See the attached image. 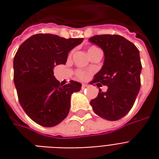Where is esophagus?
I'll list each match as a JSON object with an SVG mask.
<instances>
[{
  "label": "esophagus",
  "instance_id": "34e87169",
  "mask_svg": "<svg viewBox=\"0 0 159 159\" xmlns=\"http://www.w3.org/2000/svg\"><path fill=\"white\" fill-rule=\"evenodd\" d=\"M86 87H88V85H87V84H85V83H83V85H82V88H83V89L86 88Z\"/></svg>",
  "mask_w": 159,
  "mask_h": 159
}]
</instances>
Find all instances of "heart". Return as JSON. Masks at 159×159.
I'll list each match as a JSON object with an SVG mask.
<instances>
[{"mask_svg":"<svg viewBox=\"0 0 159 159\" xmlns=\"http://www.w3.org/2000/svg\"><path fill=\"white\" fill-rule=\"evenodd\" d=\"M94 48H97L92 47V48H90L89 49V51H90V50H93V49ZM86 75H87L86 71L82 70H78L76 71V76H77V77L80 78V79H84V78L86 77Z\"/></svg>","mask_w":159,"mask_h":159,"instance_id":"b5f03b06","label":"heart"}]
</instances>
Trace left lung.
Returning <instances> with one entry per match:
<instances>
[{"mask_svg":"<svg viewBox=\"0 0 159 159\" xmlns=\"http://www.w3.org/2000/svg\"><path fill=\"white\" fill-rule=\"evenodd\" d=\"M89 42L99 46L105 54L102 68L90 83L98 86L100 83L108 88L107 92L99 90L90 105L98 116L116 121L131 110L140 91V52L134 44L119 35H98L90 37Z\"/></svg>","mask_w":159,"mask_h":159,"instance_id":"left-lung-1","label":"left lung"}]
</instances>
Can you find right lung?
Returning <instances> with one entry per match:
<instances>
[{
  "mask_svg": "<svg viewBox=\"0 0 159 159\" xmlns=\"http://www.w3.org/2000/svg\"><path fill=\"white\" fill-rule=\"evenodd\" d=\"M83 38L66 39L52 34H36L25 41L13 59V81L21 107L35 123L53 127L69 113L70 96L82 84L61 85L53 68L65 65L68 52Z\"/></svg>",
  "mask_w": 159,
  "mask_h": 159,
  "instance_id": "right-lung-1",
  "label": "right lung"
}]
</instances>
